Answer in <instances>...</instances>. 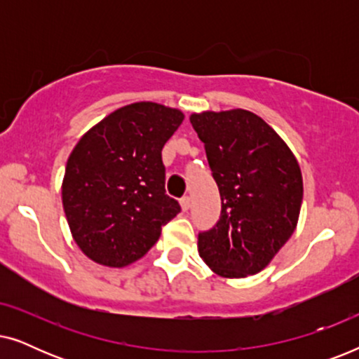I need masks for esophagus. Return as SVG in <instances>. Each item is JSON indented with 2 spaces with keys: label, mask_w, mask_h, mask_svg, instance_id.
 Listing matches in <instances>:
<instances>
[{
  "label": "esophagus",
  "mask_w": 359,
  "mask_h": 359,
  "mask_svg": "<svg viewBox=\"0 0 359 359\" xmlns=\"http://www.w3.org/2000/svg\"><path fill=\"white\" fill-rule=\"evenodd\" d=\"M180 204H181V209H183L184 212H186V210L191 208V198H188V196H186V198H183V199L180 201Z\"/></svg>",
  "instance_id": "esophagus-1"
}]
</instances>
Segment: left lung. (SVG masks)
I'll return each instance as SVG.
<instances>
[{
	"label": "left lung",
	"instance_id": "left-lung-1",
	"mask_svg": "<svg viewBox=\"0 0 359 359\" xmlns=\"http://www.w3.org/2000/svg\"><path fill=\"white\" fill-rule=\"evenodd\" d=\"M189 121L222 199L217 225L199 233V257L220 278L257 274L297 227L301 166L278 132L253 112L203 111Z\"/></svg>",
	"mask_w": 359,
	"mask_h": 359
}]
</instances>
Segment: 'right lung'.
Masks as SVG:
<instances>
[{
    "mask_svg": "<svg viewBox=\"0 0 359 359\" xmlns=\"http://www.w3.org/2000/svg\"><path fill=\"white\" fill-rule=\"evenodd\" d=\"M184 114L158 102L122 106L93 126L68 156L62 203L78 248L124 268L160 238L181 208L165 193L161 149Z\"/></svg>",
    "mask_w": 359,
    "mask_h": 359,
    "instance_id": "obj_1",
    "label": "right lung"
}]
</instances>
